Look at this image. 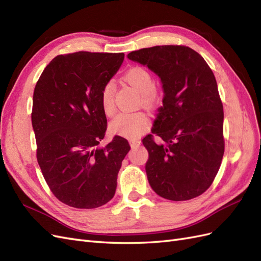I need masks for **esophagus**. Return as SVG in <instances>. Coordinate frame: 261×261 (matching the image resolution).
Returning a JSON list of instances; mask_svg holds the SVG:
<instances>
[{"instance_id":"34e87169","label":"esophagus","mask_w":261,"mask_h":261,"mask_svg":"<svg viewBox=\"0 0 261 261\" xmlns=\"http://www.w3.org/2000/svg\"><path fill=\"white\" fill-rule=\"evenodd\" d=\"M141 144V141L139 139H130L129 140V145L132 148H137L139 147Z\"/></svg>"}]
</instances>
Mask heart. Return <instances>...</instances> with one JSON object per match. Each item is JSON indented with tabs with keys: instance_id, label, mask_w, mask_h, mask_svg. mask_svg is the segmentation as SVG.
<instances>
[{
	"instance_id": "b5f03b06",
	"label": "heart",
	"mask_w": 261,
	"mask_h": 261,
	"mask_svg": "<svg viewBox=\"0 0 261 261\" xmlns=\"http://www.w3.org/2000/svg\"><path fill=\"white\" fill-rule=\"evenodd\" d=\"M125 81L130 84L140 94L146 105H153L155 101L153 78L144 67H132L125 73ZM114 84L108 82L101 91V107L107 115H112L114 107ZM150 125V120L144 112H122L110 124V128L117 135L126 138H137Z\"/></svg>"
}]
</instances>
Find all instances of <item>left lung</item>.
Listing matches in <instances>:
<instances>
[{
  "instance_id": "obj_1",
  "label": "left lung",
  "mask_w": 261,
  "mask_h": 261,
  "mask_svg": "<svg viewBox=\"0 0 261 261\" xmlns=\"http://www.w3.org/2000/svg\"><path fill=\"white\" fill-rule=\"evenodd\" d=\"M160 78L162 107L143 139L150 186L173 201L193 199L212 184L224 153L223 106L217 81L200 54L184 45H156L127 54Z\"/></svg>"
}]
</instances>
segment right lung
<instances>
[{
  "instance_id": "1",
  "label": "right lung",
  "mask_w": 261,
  "mask_h": 261,
  "mask_svg": "<svg viewBox=\"0 0 261 261\" xmlns=\"http://www.w3.org/2000/svg\"><path fill=\"white\" fill-rule=\"evenodd\" d=\"M123 61L124 53L58 55L35 87L37 160L53 195L69 207L98 208L115 194L130 147L121 136L99 146L107 130L101 91Z\"/></svg>"
}]
</instances>
